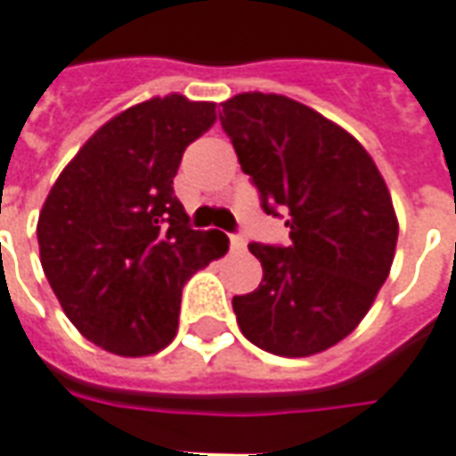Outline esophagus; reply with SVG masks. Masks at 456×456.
Here are the masks:
<instances>
[{
	"instance_id": "34e87169",
	"label": "esophagus",
	"mask_w": 456,
	"mask_h": 456,
	"mask_svg": "<svg viewBox=\"0 0 456 456\" xmlns=\"http://www.w3.org/2000/svg\"><path fill=\"white\" fill-rule=\"evenodd\" d=\"M228 238H231V250H243L245 248V238L240 233H228Z\"/></svg>"
}]
</instances>
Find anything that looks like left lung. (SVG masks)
<instances>
[{
	"label": "left lung",
	"instance_id": "8db88e82",
	"mask_svg": "<svg viewBox=\"0 0 456 456\" xmlns=\"http://www.w3.org/2000/svg\"><path fill=\"white\" fill-rule=\"evenodd\" d=\"M218 118L263 211L289 228V245H248L263 282L233 297L240 331L277 356L319 354L356 329L388 277V186L346 130L297 100L243 93Z\"/></svg>",
	"mask_w": 456,
	"mask_h": 456
}]
</instances>
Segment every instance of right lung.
I'll use <instances>...</instances> for the list:
<instances>
[{"mask_svg": "<svg viewBox=\"0 0 456 456\" xmlns=\"http://www.w3.org/2000/svg\"><path fill=\"white\" fill-rule=\"evenodd\" d=\"M216 122L213 102L167 95L119 112L48 193L38 250L51 289L83 337L118 356H150L176 337L182 289L228 250L193 231L174 176Z\"/></svg>", "mask_w": 456, "mask_h": 456, "instance_id": "add662e5", "label": "right lung"}]
</instances>
